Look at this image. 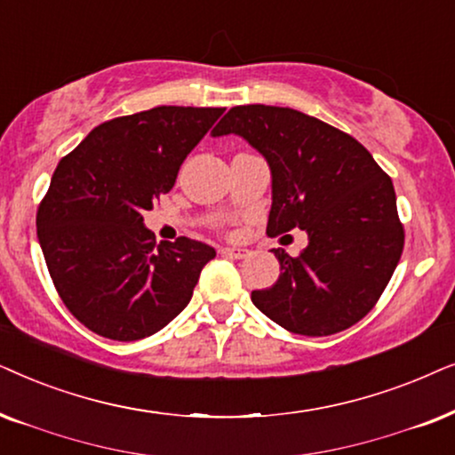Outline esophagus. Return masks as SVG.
<instances>
[{"label":"esophagus","instance_id":"esophagus-1","mask_svg":"<svg viewBox=\"0 0 455 455\" xmlns=\"http://www.w3.org/2000/svg\"><path fill=\"white\" fill-rule=\"evenodd\" d=\"M220 253H222V256H227V258L243 259V258L250 256V250H241V247H222Z\"/></svg>","mask_w":455,"mask_h":455}]
</instances>
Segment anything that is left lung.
Returning a JSON list of instances; mask_svg holds the SVG:
<instances>
[{
  "instance_id": "obj_1",
  "label": "left lung",
  "mask_w": 455,
  "mask_h": 455,
  "mask_svg": "<svg viewBox=\"0 0 455 455\" xmlns=\"http://www.w3.org/2000/svg\"><path fill=\"white\" fill-rule=\"evenodd\" d=\"M231 132L270 166L266 233H307L299 256L275 250L281 276L270 289L251 291L253 306L295 335L354 326L383 295L403 251L391 179L347 132L291 108H231L212 135Z\"/></svg>"
}]
</instances>
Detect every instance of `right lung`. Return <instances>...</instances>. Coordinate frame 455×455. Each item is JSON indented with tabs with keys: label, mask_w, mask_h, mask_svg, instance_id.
<instances>
[{
	"label": "right lung",
	"mask_w": 455,
	"mask_h": 455,
	"mask_svg": "<svg viewBox=\"0 0 455 455\" xmlns=\"http://www.w3.org/2000/svg\"><path fill=\"white\" fill-rule=\"evenodd\" d=\"M224 108L157 106L95 126L60 160L37 210V237L56 291L78 323L114 341L149 337L191 301L214 247L156 245L143 212Z\"/></svg>",
	"instance_id": "obj_1"
}]
</instances>
